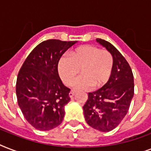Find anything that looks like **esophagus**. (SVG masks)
<instances>
[{
	"label": "esophagus",
	"instance_id": "obj_1",
	"mask_svg": "<svg viewBox=\"0 0 151 151\" xmlns=\"http://www.w3.org/2000/svg\"><path fill=\"white\" fill-rule=\"evenodd\" d=\"M75 93H76V91H74V90H71L70 92L69 93V96H70V98H72V97H73V96L75 95Z\"/></svg>",
	"mask_w": 151,
	"mask_h": 151
}]
</instances>
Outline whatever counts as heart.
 <instances>
[{
  "label": "heart",
  "mask_w": 151,
  "mask_h": 151,
  "mask_svg": "<svg viewBox=\"0 0 151 151\" xmlns=\"http://www.w3.org/2000/svg\"><path fill=\"white\" fill-rule=\"evenodd\" d=\"M114 67V58L109 51L92 45L76 48L70 56L62 57L58 70L66 85H70L81 70V74L73 83L77 89H88L93 85L100 88L110 79Z\"/></svg>",
  "instance_id": "obj_1"
}]
</instances>
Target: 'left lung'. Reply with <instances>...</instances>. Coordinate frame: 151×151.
<instances>
[{
    "instance_id": "left-lung-1",
    "label": "left lung",
    "mask_w": 151,
    "mask_h": 151,
    "mask_svg": "<svg viewBox=\"0 0 151 151\" xmlns=\"http://www.w3.org/2000/svg\"><path fill=\"white\" fill-rule=\"evenodd\" d=\"M96 41L112 54L114 67L107 83L88 93L83 110L89 126L101 132H110L129 111L134 95L133 73L125 58L112 44L100 38Z\"/></svg>"
}]
</instances>
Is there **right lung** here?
<instances>
[{
    "mask_svg": "<svg viewBox=\"0 0 151 151\" xmlns=\"http://www.w3.org/2000/svg\"><path fill=\"white\" fill-rule=\"evenodd\" d=\"M75 41L49 39L37 45L25 59L17 76L16 96L27 122L37 130L56 128L63 120L70 89L58 73L61 56Z\"/></svg>",
    "mask_w": 151,
    "mask_h": 151,
    "instance_id": "add662e5",
    "label": "right lung"
}]
</instances>
